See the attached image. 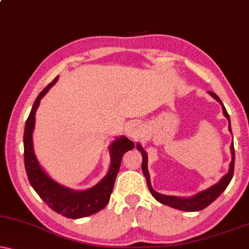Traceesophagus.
I'll use <instances>...</instances> for the list:
<instances>
[{
    "label": "esophagus",
    "mask_w": 249,
    "mask_h": 249,
    "mask_svg": "<svg viewBox=\"0 0 249 249\" xmlns=\"http://www.w3.org/2000/svg\"><path fill=\"white\" fill-rule=\"evenodd\" d=\"M142 125L139 122H132L127 126V135L134 141H137L142 135Z\"/></svg>",
    "instance_id": "obj_1"
}]
</instances>
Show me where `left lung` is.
Here are the masks:
<instances>
[{
  "mask_svg": "<svg viewBox=\"0 0 249 249\" xmlns=\"http://www.w3.org/2000/svg\"><path fill=\"white\" fill-rule=\"evenodd\" d=\"M211 97H213L215 100H216L218 104L221 105L222 110H223L224 117L228 119L229 122V131L230 133H232L231 131V124H230V116H229L227 109H225L224 105L222 104L221 99L217 97L216 94L213 93V92H208ZM137 149L141 152L142 155V172H143V175L145 177V180H147V184L149 190H150L151 195L155 197V199L159 201V203L167 205V206L177 208V210L184 211V212H198L206 208L208 205H211L213 201L216 199V198L220 196V195L223 192L227 187L230 183L231 178L233 177V170H234V147H233V141L231 142L230 145V151H231V161L230 165H229V171L228 173L223 175L221 178V180L216 182V183L212 185V187L205 189V190L198 192V194L194 195L191 197H178V196H166V195H161L159 192L155 191L154 188L151 187L150 183V175H149L148 172V155L147 152L144 151V149L141 147L140 143L137 144Z\"/></svg>",
  "mask_w": 249,
  "mask_h": 249,
  "instance_id": "obj_1",
  "label": "left lung"
}]
</instances>
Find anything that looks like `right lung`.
<instances>
[{
  "instance_id": "right-lung-1",
  "label": "right lung",
  "mask_w": 249,
  "mask_h": 249,
  "mask_svg": "<svg viewBox=\"0 0 249 249\" xmlns=\"http://www.w3.org/2000/svg\"><path fill=\"white\" fill-rule=\"evenodd\" d=\"M58 78L59 76L53 79L38 94L33 105L31 114L26 121L24 132V159L26 173H27L28 180L31 182L33 189L37 192L38 196L51 210L69 218L86 217L98 213L108 204L112 189H114L119 166H121L123 155L128 150H132L134 148V143L124 135L116 138L111 142L109 145V154H110L109 170L107 174L101 178V181H99L92 188L85 189V190H74V189L65 187L53 180L43 170L36 158L34 144H33V132L35 127V114L41 99L57 83Z\"/></svg>"
}]
</instances>
